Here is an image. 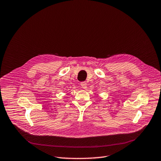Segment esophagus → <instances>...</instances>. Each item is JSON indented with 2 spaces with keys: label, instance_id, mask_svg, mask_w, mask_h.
Returning a JSON list of instances; mask_svg holds the SVG:
<instances>
[{
  "label": "esophagus",
  "instance_id": "obj_1",
  "mask_svg": "<svg viewBox=\"0 0 161 161\" xmlns=\"http://www.w3.org/2000/svg\"><path fill=\"white\" fill-rule=\"evenodd\" d=\"M80 85H81V87H82L83 89H86V88H87V83H86V81H82V82H81Z\"/></svg>",
  "mask_w": 161,
  "mask_h": 161
}]
</instances>
